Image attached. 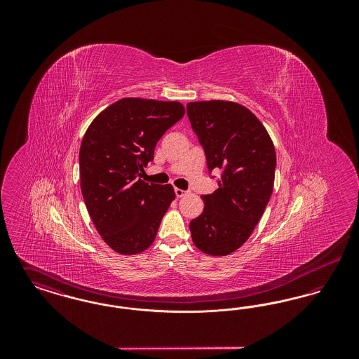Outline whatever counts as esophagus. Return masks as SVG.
<instances>
[{
	"mask_svg": "<svg viewBox=\"0 0 359 359\" xmlns=\"http://www.w3.org/2000/svg\"><path fill=\"white\" fill-rule=\"evenodd\" d=\"M175 194H176V196H177V198H182V196L187 195V191L180 189V188H175Z\"/></svg>",
	"mask_w": 359,
	"mask_h": 359,
	"instance_id": "obj_1",
	"label": "esophagus"
}]
</instances>
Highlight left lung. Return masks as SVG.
<instances>
[{
  "instance_id": "left-lung-1",
  "label": "left lung",
  "mask_w": 359,
  "mask_h": 359,
  "mask_svg": "<svg viewBox=\"0 0 359 359\" xmlns=\"http://www.w3.org/2000/svg\"><path fill=\"white\" fill-rule=\"evenodd\" d=\"M187 114L205 148L208 171H222L219 188L202 195L205 208L189 223L191 237L205 255L227 256L252 236L271 199L273 141L261 121L237 102H189Z\"/></svg>"
}]
</instances>
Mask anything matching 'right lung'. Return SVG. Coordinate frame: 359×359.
Instances as JSON below:
<instances>
[{
	"instance_id": "1",
	"label": "right lung",
	"mask_w": 359,
	"mask_h": 359,
	"mask_svg": "<svg viewBox=\"0 0 359 359\" xmlns=\"http://www.w3.org/2000/svg\"><path fill=\"white\" fill-rule=\"evenodd\" d=\"M176 101L122 98L86 130L79 151L86 208L103 241L120 255H138L154 243L175 191L148 184L140 172L154 160L163 135L183 118Z\"/></svg>"
}]
</instances>
